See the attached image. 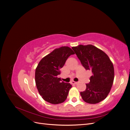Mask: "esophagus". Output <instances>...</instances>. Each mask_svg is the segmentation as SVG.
Wrapping results in <instances>:
<instances>
[{
	"mask_svg": "<svg viewBox=\"0 0 130 130\" xmlns=\"http://www.w3.org/2000/svg\"><path fill=\"white\" fill-rule=\"evenodd\" d=\"M77 83V82H75V81H71V84H73V85H75V84H76Z\"/></svg>",
	"mask_w": 130,
	"mask_h": 130,
	"instance_id": "34e87169",
	"label": "esophagus"
}]
</instances>
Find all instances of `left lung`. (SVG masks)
<instances>
[{
	"label": "left lung",
	"instance_id": "8db88e82",
	"mask_svg": "<svg viewBox=\"0 0 130 130\" xmlns=\"http://www.w3.org/2000/svg\"><path fill=\"white\" fill-rule=\"evenodd\" d=\"M72 49L84 67L93 74L86 90L80 92L82 99L88 104L100 103L107 96L113 83L112 62L107 54L93 45H79Z\"/></svg>",
	"mask_w": 130,
	"mask_h": 130
}]
</instances>
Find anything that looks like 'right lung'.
I'll return each instance as SVG.
<instances>
[{
    "mask_svg": "<svg viewBox=\"0 0 130 130\" xmlns=\"http://www.w3.org/2000/svg\"><path fill=\"white\" fill-rule=\"evenodd\" d=\"M74 54L68 46H61L43 57L35 70V82L40 95L52 104H61L66 100L72 85L57 77L67 58Z\"/></svg>",
    "mask_w": 130,
    "mask_h": 130,
    "instance_id": "right-lung-1",
    "label": "right lung"
}]
</instances>
